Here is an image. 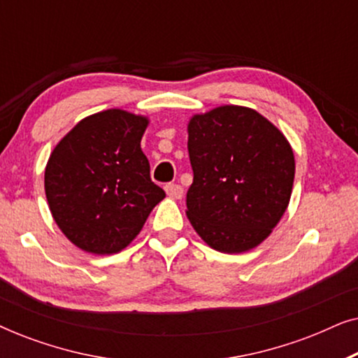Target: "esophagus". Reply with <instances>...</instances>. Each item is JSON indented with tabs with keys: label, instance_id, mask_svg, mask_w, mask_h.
<instances>
[{
	"label": "esophagus",
	"instance_id": "esophagus-1",
	"mask_svg": "<svg viewBox=\"0 0 358 358\" xmlns=\"http://www.w3.org/2000/svg\"><path fill=\"white\" fill-rule=\"evenodd\" d=\"M166 194L169 195L171 199H182V195H184V187L182 185H179V184H168L166 185Z\"/></svg>",
	"mask_w": 358,
	"mask_h": 358
}]
</instances>
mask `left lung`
<instances>
[{
  "label": "left lung",
  "instance_id": "left-lung-1",
  "mask_svg": "<svg viewBox=\"0 0 358 358\" xmlns=\"http://www.w3.org/2000/svg\"><path fill=\"white\" fill-rule=\"evenodd\" d=\"M194 182L187 218L210 248L238 254L259 246L290 202L295 156L285 135L259 112L220 106L187 125Z\"/></svg>",
  "mask_w": 358,
  "mask_h": 358
}]
</instances>
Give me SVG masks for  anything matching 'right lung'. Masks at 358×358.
Masks as SVG:
<instances>
[{"label":"right lung","instance_id":"add662e5","mask_svg":"<svg viewBox=\"0 0 358 358\" xmlns=\"http://www.w3.org/2000/svg\"><path fill=\"white\" fill-rule=\"evenodd\" d=\"M146 127L148 117L102 110L78 122L53 148L47 202L62 233L83 251H122L166 197L140 146Z\"/></svg>","mask_w":358,"mask_h":358}]
</instances>
